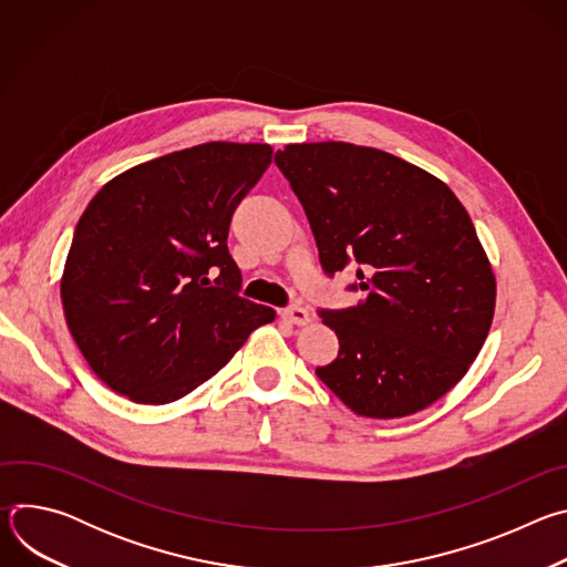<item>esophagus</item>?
I'll list each match as a JSON object with an SVG mask.
<instances>
[{"label":"esophagus","mask_w":567,"mask_h":567,"mask_svg":"<svg viewBox=\"0 0 567 567\" xmlns=\"http://www.w3.org/2000/svg\"><path fill=\"white\" fill-rule=\"evenodd\" d=\"M282 318H285L287 322H291V326H307V322L311 320V318H309V311L302 309V307L282 309Z\"/></svg>","instance_id":"obj_1"}]
</instances>
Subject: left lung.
<instances>
[{"instance_id":"1","label":"left lung","mask_w":567,"mask_h":567,"mask_svg":"<svg viewBox=\"0 0 567 567\" xmlns=\"http://www.w3.org/2000/svg\"><path fill=\"white\" fill-rule=\"evenodd\" d=\"M276 164L309 219L328 276L357 267L359 305L322 309L339 357L316 368L361 417L424 411L475 361L489 334L496 278L453 190L383 150L291 143Z\"/></svg>"}]
</instances>
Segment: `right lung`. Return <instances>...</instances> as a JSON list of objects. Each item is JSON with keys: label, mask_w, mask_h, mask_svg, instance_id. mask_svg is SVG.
Listing matches in <instances>:
<instances>
[{"label": "right lung", "mask_w": 567, "mask_h": 567, "mask_svg": "<svg viewBox=\"0 0 567 567\" xmlns=\"http://www.w3.org/2000/svg\"><path fill=\"white\" fill-rule=\"evenodd\" d=\"M271 154L226 141L171 152L121 173L85 208L60 296L78 350L114 392L154 406L182 399L276 318L239 296L226 245Z\"/></svg>", "instance_id": "obj_1"}]
</instances>
